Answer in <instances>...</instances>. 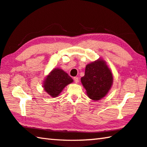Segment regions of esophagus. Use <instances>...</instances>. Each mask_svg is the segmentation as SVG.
Listing matches in <instances>:
<instances>
[{
	"mask_svg": "<svg viewBox=\"0 0 147 147\" xmlns=\"http://www.w3.org/2000/svg\"><path fill=\"white\" fill-rule=\"evenodd\" d=\"M74 81L75 83H78L79 82V78H78V77H74Z\"/></svg>",
	"mask_w": 147,
	"mask_h": 147,
	"instance_id": "esophagus-1",
	"label": "esophagus"
}]
</instances>
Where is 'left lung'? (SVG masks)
I'll list each match as a JSON object with an SVG mask.
<instances>
[{
	"instance_id": "8db88e82",
	"label": "left lung",
	"mask_w": 147,
	"mask_h": 147,
	"mask_svg": "<svg viewBox=\"0 0 147 147\" xmlns=\"http://www.w3.org/2000/svg\"><path fill=\"white\" fill-rule=\"evenodd\" d=\"M81 82L88 97L99 100L105 96L111 89L113 77L110 69L102 59H98L86 65Z\"/></svg>"
}]
</instances>
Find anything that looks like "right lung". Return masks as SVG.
<instances>
[{"label":"right lung","mask_w":147,"mask_h":147,"mask_svg":"<svg viewBox=\"0 0 147 147\" xmlns=\"http://www.w3.org/2000/svg\"><path fill=\"white\" fill-rule=\"evenodd\" d=\"M73 82L71 77L62 69L55 68L44 81V89L53 98L57 97L64 87Z\"/></svg>","instance_id":"1"}]
</instances>
